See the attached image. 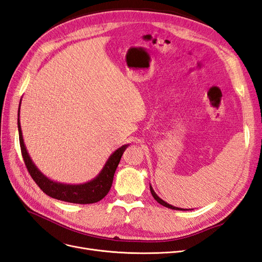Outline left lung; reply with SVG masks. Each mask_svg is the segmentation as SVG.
Returning <instances> with one entry per match:
<instances>
[{"label":"left lung","mask_w":262,"mask_h":262,"mask_svg":"<svg viewBox=\"0 0 262 262\" xmlns=\"http://www.w3.org/2000/svg\"><path fill=\"white\" fill-rule=\"evenodd\" d=\"M149 189H150V193H152V195H153V198L154 199L160 203V204H162V205H164V207H166V208H169V209H172V210H182V209H179V208H176V207H172V205H170V204H168V203H166L165 201H163L161 198H158L157 196V194L154 192V190H153V188L152 187H149Z\"/></svg>","instance_id":"1"}]
</instances>
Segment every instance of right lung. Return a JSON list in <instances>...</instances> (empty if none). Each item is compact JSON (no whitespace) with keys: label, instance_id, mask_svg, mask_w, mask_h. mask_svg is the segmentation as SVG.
<instances>
[{"label":"right lung","instance_id":"right-lung-1","mask_svg":"<svg viewBox=\"0 0 262 262\" xmlns=\"http://www.w3.org/2000/svg\"><path fill=\"white\" fill-rule=\"evenodd\" d=\"M17 124H18V134H19V144H20V150H21V156L24 158V163H25L26 168L30 173L31 178L34 179V181L38 185V187L40 188L46 194H48L49 196L57 200L71 202V203H80V204H89V203L98 202L101 199H104V198L107 195L113 185L115 171L118 167L119 162L121 160V156L124 152V149L128 145H123L121 147H119L116 152L109 157L105 167L102 168L99 175L94 180L87 182V184H84V185H74V186L59 184V182H54L48 179L37 169L33 161L30 160V157L26 150L25 144H24L19 118L17 119Z\"/></svg>","mask_w":262,"mask_h":262}]
</instances>
